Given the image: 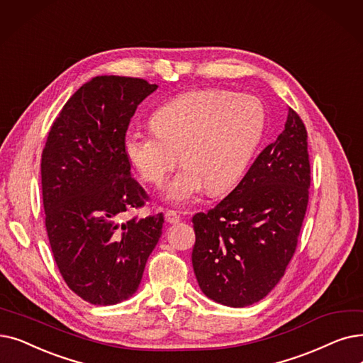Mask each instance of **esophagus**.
I'll return each mask as SVG.
<instances>
[{"label":"esophagus","instance_id":"esophagus-1","mask_svg":"<svg viewBox=\"0 0 363 363\" xmlns=\"http://www.w3.org/2000/svg\"><path fill=\"white\" fill-rule=\"evenodd\" d=\"M164 219H166L167 224H178L181 220L179 215L175 211H166L164 212Z\"/></svg>","mask_w":363,"mask_h":363}]
</instances>
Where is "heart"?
I'll return each mask as SVG.
<instances>
[{
	"mask_svg": "<svg viewBox=\"0 0 363 363\" xmlns=\"http://www.w3.org/2000/svg\"><path fill=\"white\" fill-rule=\"evenodd\" d=\"M151 124V132H128L125 155L143 181L160 186L179 154L184 169L167 185L166 197L185 204L204 186L218 194L242 178L262 138L265 111L249 94L208 89L169 101Z\"/></svg>",
	"mask_w": 363,
	"mask_h": 363,
	"instance_id": "heart-1",
	"label": "heart"
}]
</instances>
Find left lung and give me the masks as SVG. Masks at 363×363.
I'll return each instance as SVG.
<instances>
[{"label": "left lung", "instance_id": "1", "mask_svg": "<svg viewBox=\"0 0 363 363\" xmlns=\"http://www.w3.org/2000/svg\"><path fill=\"white\" fill-rule=\"evenodd\" d=\"M307 130L289 108L283 130L239 185L206 213H196L193 269L215 303H258L285 274L308 204Z\"/></svg>", "mask_w": 363, "mask_h": 363}]
</instances>
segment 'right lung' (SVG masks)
<instances>
[{
    "label": "right lung",
    "instance_id": "add662e5",
    "mask_svg": "<svg viewBox=\"0 0 363 363\" xmlns=\"http://www.w3.org/2000/svg\"><path fill=\"white\" fill-rule=\"evenodd\" d=\"M143 78L99 75L62 108L41 155L45 228L68 288L113 306L139 288L163 213L123 219L148 196L130 175L124 139L138 105L157 90Z\"/></svg>",
    "mask_w": 363,
    "mask_h": 363
}]
</instances>
